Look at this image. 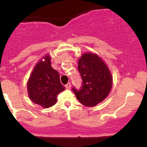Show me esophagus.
Masks as SVG:
<instances>
[{"instance_id": "esophagus-1", "label": "esophagus", "mask_w": 147, "mask_h": 147, "mask_svg": "<svg viewBox=\"0 0 147 147\" xmlns=\"http://www.w3.org/2000/svg\"><path fill=\"white\" fill-rule=\"evenodd\" d=\"M70 87H71V83L70 82H68L67 84L65 85V88L67 89V90H69V89H70Z\"/></svg>"}]
</instances>
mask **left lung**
<instances>
[{
    "mask_svg": "<svg viewBox=\"0 0 147 147\" xmlns=\"http://www.w3.org/2000/svg\"><path fill=\"white\" fill-rule=\"evenodd\" d=\"M82 80L80 89L72 87L77 99L84 106L93 107L103 101L110 92L112 78L107 66L98 55L83 54L78 62Z\"/></svg>",
    "mask_w": 147,
    "mask_h": 147,
    "instance_id": "left-lung-1",
    "label": "left lung"
}]
</instances>
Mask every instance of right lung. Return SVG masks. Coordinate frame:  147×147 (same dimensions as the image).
<instances>
[{
	"instance_id": "add662e5",
	"label": "right lung",
	"mask_w": 147,
	"mask_h": 147,
	"mask_svg": "<svg viewBox=\"0 0 147 147\" xmlns=\"http://www.w3.org/2000/svg\"><path fill=\"white\" fill-rule=\"evenodd\" d=\"M35 65L28 82L30 99L44 108L53 106L57 102L59 93L65 87L61 84L58 72L51 67L50 56L43 57Z\"/></svg>"
}]
</instances>
